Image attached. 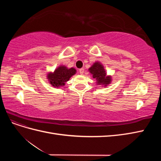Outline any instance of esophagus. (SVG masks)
<instances>
[{"label":"esophagus","instance_id":"1","mask_svg":"<svg viewBox=\"0 0 161 161\" xmlns=\"http://www.w3.org/2000/svg\"><path fill=\"white\" fill-rule=\"evenodd\" d=\"M84 71H85V70H84V69H79V72H80V75H82L84 73Z\"/></svg>","mask_w":161,"mask_h":161}]
</instances>
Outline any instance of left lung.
<instances>
[{"instance_id":"1","label":"left lung","mask_w":161,"mask_h":161,"mask_svg":"<svg viewBox=\"0 0 161 161\" xmlns=\"http://www.w3.org/2000/svg\"><path fill=\"white\" fill-rule=\"evenodd\" d=\"M92 78L97 80V85H104L107 86L111 80L110 76H107L104 67L99 62H96L89 69Z\"/></svg>"}]
</instances>
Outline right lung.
<instances>
[{"instance_id": "obj_1", "label": "right lung", "mask_w": 161, "mask_h": 161, "mask_svg": "<svg viewBox=\"0 0 161 161\" xmlns=\"http://www.w3.org/2000/svg\"><path fill=\"white\" fill-rule=\"evenodd\" d=\"M76 70L71 68L67 69L64 66H60L54 70L53 72L48 73L47 79L50 83L54 87H60L64 86L65 82L69 80L70 77L74 75Z\"/></svg>"}]
</instances>
